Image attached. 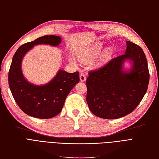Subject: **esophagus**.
I'll return each mask as SVG.
<instances>
[{
  "label": "esophagus",
  "mask_w": 159,
  "mask_h": 159,
  "mask_svg": "<svg viewBox=\"0 0 159 159\" xmlns=\"http://www.w3.org/2000/svg\"><path fill=\"white\" fill-rule=\"evenodd\" d=\"M86 76H85V75H83V74H81L80 75V80L81 81V82H84V81H86Z\"/></svg>",
  "instance_id": "esophagus-1"
}]
</instances>
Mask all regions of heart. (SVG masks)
I'll return each mask as SVG.
<instances>
[{
	"label": "heart",
	"instance_id": "1",
	"mask_svg": "<svg viewBox=\"0 0 159 159\" xmlns=\"http://www.w3.org/2000/svg\"><path fill=\"white\" fill-rule=\"evenodd\" d=\"M102 48H103V43L100 42H96L88 49H86V50L78 54L79 60L83 63H89L100 54ZM111 51L112 50L111 48H106L99 57L96 59L94 62L92 64V68L94 69H97L103 66L108 61V59L111 53ZM70 63L75 66L77 65L76 61L75 59H71Z\"/></svg>",
	"mask_w": 159,
	"mask_h": 159
}]
</instances>
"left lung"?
I'll return each mask as SVG.
<instances>
[{"instance_id": "1", "label": "left lung", "mask_w": 159, "mask_h": 159, "mask_svg": "<svg viewBox=\"0 0 159 159\" xmlns=\"http://www.w3.org/2000/svg\"><path fill=\"white\" fill-rule=\"evenodd\" d=\"M122 55L103 67L89 73L86 102L90 110L101 118L114 120L130 114L147 90L149 72L143 49L129 41ZM129 63V67L125 65Z\"/></svg>"}]
</instances>
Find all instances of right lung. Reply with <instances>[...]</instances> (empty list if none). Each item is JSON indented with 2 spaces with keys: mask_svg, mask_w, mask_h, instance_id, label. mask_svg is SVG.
<instances>
[{
  "mask_svg": "<svg viewBox=\"0 0 159 159\" xmlns=\"http://www.w3.org/2000/svg\"><path fill=\"white\" fill-rule=\"evenodd\" d=\"M61 38L44 35L25 43L17 49L8 73V84L16 104L25 114L39 119H49L62 110L66 96L79 80V73H69L59 69L48 83L37 85L29 82L22 73V60L35 45H49L57 47Z\"/></svg>",
  "mask_w": 159,
  "mask_h": 159,
  "instance_id": "1",
  "label": "right lung"
}]
</instances>
